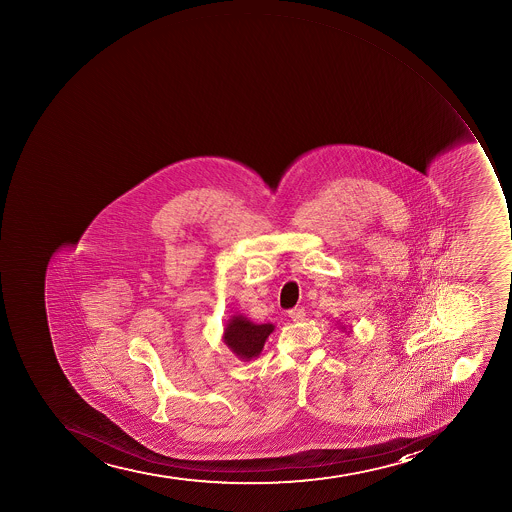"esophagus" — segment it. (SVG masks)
I'll list each match as a JSON object with an SVG mask.
<instances>
[{
    "mask_svg": "<svg viewBox=\"0 0 512 512\" xmlns=\"http://www.w3.org/2000/svg\"><path fill=\"white\" fill-rule=\"evenodd\" d=\"M288 316L291 317V321L293 322H303L304 319H306V311H304V308H294L291 309Z\"/></svg>",
    "mask_w": 512,
    "mask_h": 512,
    "instance_id": "34e87169",
    "label": "esophagus"
}]
</instances>
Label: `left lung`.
<instances>
[{
	"label": "left lung",
	"instance_id": "1",
	"mask_svg": "<svg viewBox=\"0 0 512 512\" xmlns=\"http://www.w3.org/2000/svg\"><path fill=\"white\" fill-rule=\"evenodd\" d=\"M340 327H342V329H344V331H347V329H345V326H340Z\"/></svg>",
	"mask_w": 512,
	"mask_h": 512
}]
</instances>
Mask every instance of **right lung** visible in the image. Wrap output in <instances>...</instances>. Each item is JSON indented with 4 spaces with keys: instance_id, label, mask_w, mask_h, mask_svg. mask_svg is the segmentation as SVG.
Here are the masks:
<instances>
[{
    "instance_id": "obj_1",
    "label": "right lung",
    "mask_w": 512,
    "mask_h": 512,
    "mask_svg": "<svg viewBox=\"0 0 512 512\" xmlns=\"http://www.w3.org/2000/svg\"><path fill=\"white\" fill-rule=\"evenodd\" d=\"M275 331L273 324H255L249 317L234 314L226 322L222 342L242 362H250L262 353L268 335Z\"/></svg>"
}]
</instances>
